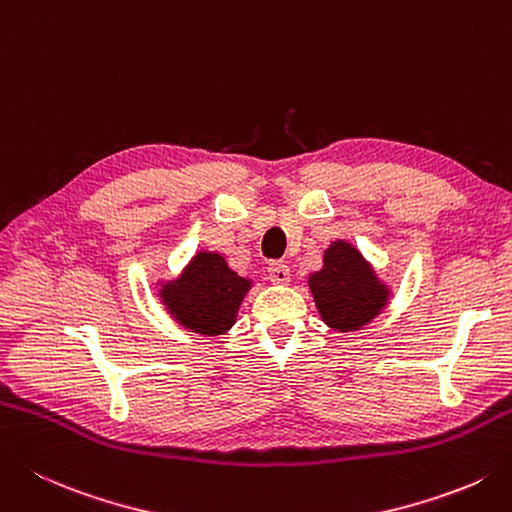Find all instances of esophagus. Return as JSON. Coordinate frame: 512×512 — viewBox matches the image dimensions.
Listing matches in <instances>:
<instances>
[{
	"label": "esophagus",
	"instance_id": "obj_1",
	"mask_svg": "<svg viewBox=\"0 0 512 512\" xmlns=\"http://www.w3.org/2000/svg\"><path fill=\"white\" fill-rule=\"evenodd\" d=\"M268 279L273 284H288L290 282V268L284 262H270L268 264Z\"/></svg>",
	"mask_w": 512,
	"mask_h": 512
}]
</instances>
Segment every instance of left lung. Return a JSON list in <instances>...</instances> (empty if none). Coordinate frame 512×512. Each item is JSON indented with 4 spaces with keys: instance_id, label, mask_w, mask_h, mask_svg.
<instances>
[{
    "instance_id": "left-lung-1",
    "label": "left lung",
    "mask_w": 512,
    "mask_h": 512,
    "mask_svg": "<svg viewBox=\"0 0 512 512\" xmlns=\"http://www.w3.org/2000/svg\"><path fill=\"white\" fill-rule=\"evenodd\" d=\"M310 290L324 322L337 330H357L368 324L386 304V288L375 273L346 242L326 250L324 268L310 275Z\"/></svg>"
}]
</instances>
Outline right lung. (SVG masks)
<instances>
[{"label":"right lung","instance_id":"right-lung-1","mask_svg":"<svg viewBox=\"0 0 512 512\" xmlns=\"http://www.w3.org/2000/svg\"><path fill=\"white\" fill-rule=\"evenodd\" d=\"M248 288L224 257L199 253L175 284L164 286L162 297L179 324L202 335H219L235 324Z\"/></svg>","mask_w":512,"mask_h":512}]
</instances>
